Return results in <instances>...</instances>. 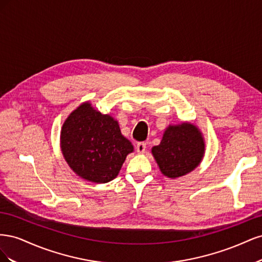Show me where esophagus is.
<instances>
[{"label":"esophagus","mask_w":262,"mask_h":262,"mask_svg":"<svg viewBox=\"0 0 262 262\" xmlns=\"http://www.w3.org/2000/svg\"><path fill=\"white\" fill-rule=\"evenodd\" d=\"M145 148H146V143H144V142H139L137 144V152L140 154H143L145 152Z\"/></svg>","instance_id":"esophagus-1"}]
</instances>
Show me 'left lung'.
I'll return each instance as SVG.
<instances>
[{
	"label": "left lung",
	"mask_w": 262,
	"mask_h": 262,
	"mask_svg": "<svg viewBox=\"0 0 262 262\" xmlns=\"http://www.w3.org/2000/svg\"><path fill=\"white\" fill-rule=\"evenodd\" d=\"M204 146L200 130L194 124L184 122L169 125L160 145L152 148V154L163 175L175 179L199 166L204 155Z\"/></svg>",
	"instance_id": "1"
}]
</instances>
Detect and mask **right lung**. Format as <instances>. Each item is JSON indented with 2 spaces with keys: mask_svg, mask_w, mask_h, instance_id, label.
<instances>
[{
  "mask_svg": "<svg viewBox=\"0 0 262 262\" xmlns=\"http://www.w3.org/2000/svg\"><path fill=\"white\" fill-rule=\"evenodd\" d=\"M63 157L81 178L105 184L115 179L126 155L133 152L118 121L83 102L70 114L61 129Z\"/></svg>",
  "mask_w": 262,
  "mask_h": 262,
  "instance_id": "right-lung-1",
  "label": "right lung"
}]
</instances>
